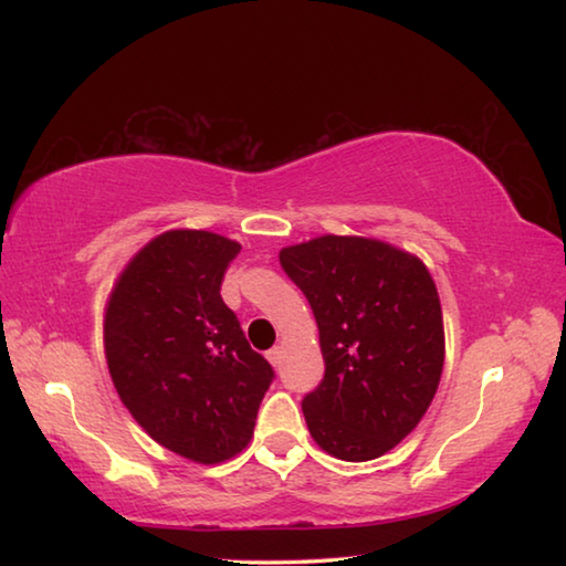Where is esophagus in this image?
<instances>
[{
	"mask_svg": "<svg viewBox=\"0 0 566 566\" xmlns=\"http://www.w3.org/2000/svg\"><path fill=\"white\" fill-rule=\"evenodd\" d=\"M266 359H270L272 367H280L282 359H284V349H282V347L270 349V352H266Z\"/></svg>",
	"mask_w": 566,
	"mask_h": 566,
	"instance_id": "obj_1",
	"label": "esophagus"
}]
</instances>
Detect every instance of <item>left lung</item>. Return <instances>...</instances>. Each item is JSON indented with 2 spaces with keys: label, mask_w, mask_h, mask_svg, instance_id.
Returning a JSON list of instances; mask_svg holds the SVG:
<instances>
[{
  "label": "left lung",
  "mask_w": 566,
  "mask_h": 566,
  "mask_svg": "<svg viewBox=\"0 0 566 566\" xmlns=\"http://www.w3.org/2000/svg\"><path fill=\"white\" fill-rule=\"evenodd\" d=\"M280 262L312 304L327 369L302 411L324 452L369 462L427 415L444 369L437 284L417 254L354 234L284 247Z\"/></svg>",
  "instance_id": "left-lung-1"
}]
</instances>
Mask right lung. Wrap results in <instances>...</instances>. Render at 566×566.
Returning a JSON list of instances; mask_svg holds the SVG:
<instances>
[{"instance_id":"1","label":"right lung","mask_w":566,"mask_h":566,"mask_svg":"<svg viewBox=\"0 0 566 566\" xmlns=\"http://www.w3.org/2000/svg\"><path fill=\"white\" fill-rule=\"evenodd\" d=\"M239 249L207 229H169L124 264L104 306L122 405L157 444L197 464L242 452L274 377L219 294Z\"/></svg>"}]
</instances>
